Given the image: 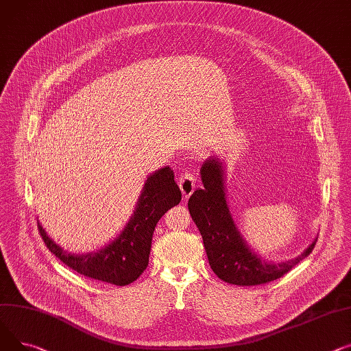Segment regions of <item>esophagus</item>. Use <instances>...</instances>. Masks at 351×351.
Returning <instances> with one entry per match:
<instances>
[{
	"label": "esophagus",
	"instance_id": "esophagus-1",
	"mask_svg": "<svg viewBox=\"0 0 351 351\" xmlns=\"http://www.w3.org/2000/svg\"><path fill=\"white\" fill-rule=\"evenodd\" d=\"M195 177L190 173H184L178 177V185H180V190L184 195V198H189L194 190H195Z\"/></svg>",
	"mask_w": 351,
	"mask_h": 351
}]
</instances>
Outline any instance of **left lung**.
<instances>
[{
    "label": "left lung",
    "instance_id": "8db88e82",
    "mask_svg": "<svg viewBox=\"0 0 351 351\" xmlns=\"http://www.w3.org/2000/svg\"><path fill=\"white\" fill-rule=\"evenodd\" d=\"M225 167L218 157H210L201 166L204 189H198L189 199V210L202 237L214 274L231 285L255 286L272 282L289 272L315 248H308L293 259L267 262L256 255L239 234L226 204Z\"/></svg>",
    "mask_w": 351,
    "mask_h": 351
}]
</instances>
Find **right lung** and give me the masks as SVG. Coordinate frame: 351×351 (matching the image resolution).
Instances as JSON below:
<instances>
[{
    "instance_id": "add662e5",
    "label": "right lung",
    "mask_w": 351,
    "mask_h": 351,
    "mask_svg": "<svg viewBox=\"0 0 351 351\" xmlns=\"http://www.w3.org/2000/svg\"><path fill=\"white\" fill-rule=\"evenodd\" d=\"M181 201L174 171L164 167L144 182L136 210L123 231L106 246L85 255L69 254L56 245L38 222L47 248L72 271L90 279L125 286L134 282L149 265L152 239L158 219Z\"/></svg>"
}]
</instances>
